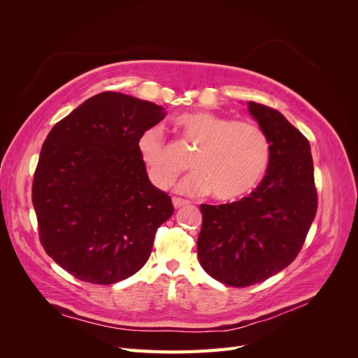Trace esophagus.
Masks as SVG:
<instances>
[{
  "label": "esophagus",
  "mask_w": 358,
  "mask_h": 358,
  "mask_svg": "<svg viewBox=\"0 0 358 358\" xmlns=\"http://www.w3.org/2000/svg\"><path fill=\"white\" fill-rule=\"evenodd\" d=\"M171 201H173V206H175V209L183 208V206L189 204V201H188V200H183V199H179V197H173V199H171Z\"/></svg>",
  "instance_id": "esophagus-1"
}]
</instances>
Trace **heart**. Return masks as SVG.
<instances>
[{"label":"heart","mask_w":358,"mask_h":358,"mask_svg":"<svg viewBox=\"0 0 358 358\" xmlns=\"http://www.w3.org/2000/svg\"><path fill=\"white\" fill-rule=\"evenodd\" d=\"M176 129L182 150L196 152L192 158L196 173L180 183V192H212L220 201H236L263 180L270 162V142L258 125L210 112H192L176 119ZM137 150L149 179L159 189H169L187 169L185 158L157 128L142 133Z\"/></svg>","instance_id":"heart-1"}]
</instances>
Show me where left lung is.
<instances>
[{
  "label": "left lung",
  "instance_id": "1",
  "mask_svg": "<svg viewBox=\"0 0 358 358\" xmlns=\"http://www.w3.org/2000/svg\"><path fill=\"white\" fill-rule=\"evenodd\" d=\"M248 107L270 142L266 176L239 201L201 204L197 241L201 267L237 288L263 282L294 262L318 208L308 138L272 107Z\"/></svg>",
  "mask_w": 358,
  "mask_h": 358
}]
</instances>
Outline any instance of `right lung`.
Here are the masks:
<instances>
[{"label":"right lung","instance_id":"right-lung-1","mask_svg":"<svg viewBox=\"0 0 358 358\" xmlns=\"http://www.w3.org/2000/svg\"><path fill=\"white\" fill-rule=\"evenodd\" d=\"M166 110L106 91L55 124L32 180L40 243L66 272L109 285L138 272L175 212L150 183L137 140Z\"/></svg>","mask_w":358,"mask_h":358}]
</instances>
